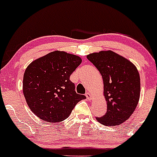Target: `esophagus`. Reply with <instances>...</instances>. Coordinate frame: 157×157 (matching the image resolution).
I'll return each mask as SVG.
<instances>
[{"label":"esophagus","mask_w":157,"mask_h":157,"mask_svg":"<svg viewBox=\"0 0 157 157\" xmlns=\"http://www.w3.org/2000/svg\"><path fill=\"white\" fill-rule=\"evenodd\" d=\"M86 98L88 99V100H90L91 99V97H92V95H91L89 92H86Z\"/></svg>","instance_id":"1"}]
</instances>
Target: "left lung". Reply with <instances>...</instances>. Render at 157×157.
Listing matches in <instances>:
<instances>
[{
  "label": "left lung",
  "instance_id": "left-lung-1",
  "mask_svg": "<svg viewBox=\"0 0 157 157\" xmlns=\"http://www.w3.org/2000/svg\"><path fill=\"white\" fill-rule=\"evenodd\" d=\"M90 62L101 74L107 111L100 123L116 126L131 116L140 96V77L137 68L131 61L111 50L87 55Z\"/></svg>",
  "mask_w": 157,
  "mask_h": 157
}]
</instances>
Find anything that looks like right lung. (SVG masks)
<instances>
[{
    "label": "right lung",
    "instance_id": "1",
    "mask_svg": "<svg viewBox=\"0 0 157 157\" xmlns=\"http://www.w3.org/2000/svg\"><path fill=\"white\" fill-rule=\"evenodd\" d=\"M82 63L78 56L55 51L34 60L23 75V92L29 109L44 121L66 120L86 99L77 94L70 75Z\"/></svg>",
    "mask_w": 157,
    "mask_h": 157
}]
</instances>
